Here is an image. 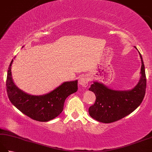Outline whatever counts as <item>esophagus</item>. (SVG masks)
<instances>
[{
	"instance_id": "esophagus-1",
	"label": "esophagus",
	"mask_w": 152,
	"mask_h": 152,
	"mask_svg": "<svg viewBox=\"0 0 152 152\" xmlns=\"http://www.w3.org/2000/svg\"><path fill=\"white\" fill-rule=\"evenodd\" d=\"M90 80L89 76L88 75H84V76H82L80 77L79 79V85L81 86L82 87H87L88 86V83Z\"/></svg>"
}]
</instances>
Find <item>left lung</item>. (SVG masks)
Wrapping results in <instances>:
<instances>
[{"mask_svg": "<svg viewBox=\"0 0 152 152\" xmlns=\"http://www.w3.org/2000/svg\"><path fill=\"white\" fill-rule=\"evenodd\" d=\"M138 53L142 62L141 76L134 88L121 91L110 89L98 82H93L91 85L89 90L96 96L95 104L89 108V114L92 118L110 124L130 114L140 106L146 93V77L142 57L139 51Z\"/></svg>", "mask_w": 152, "mask_h": 152, "instance_id": "8db88e82", "label": "left lung"}]
</instances>
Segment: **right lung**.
Listing matches in <instances>:
<instances>
[{"instance_id":"obj_1","label":"right lung","mask_w":152,"mask_h":152,"mask_svg":"<svg viewBox=\"0 0 152 152\" xmlns=\"http://www.w3.org/2000/svg\"><path fill=\"white\" fill-rule=\"evenodd\" d=\"M12 59L6 79V90L10 101L23 114L34 120L48 121L56 118L63 110L68 96L78 90V80L63 83L53 91L43 95H31L15 86L12 77Z\"/></svg>"}]
</instances>
